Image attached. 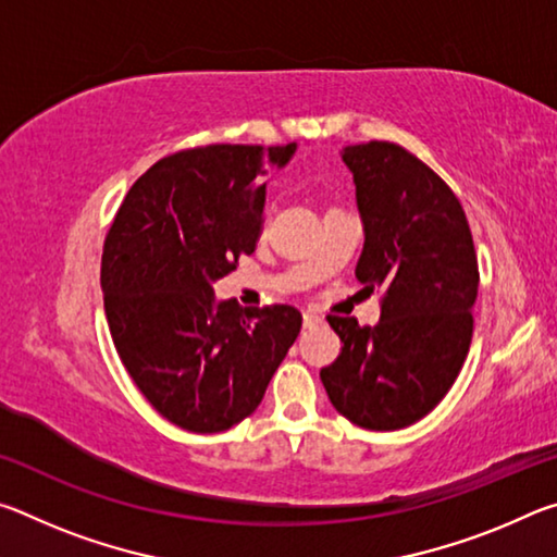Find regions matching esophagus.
Masks as SVG:
<instances>
[{"label":"esophagus","instance_id":"1","mask_svg":"<svg viewBox=\"0 0 557 557\" xmlns=\"http://www.w3.org/2000/svg\"><path fill=\"white\" fill-rule=\"evenodd\" d=\"M301 319H305V326H314V324L322 322V317L314 314V312H305V314H301Z\"/></svg>","mask_w":557,"mask_h":557}]
</instances>
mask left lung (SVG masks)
<instances>
[{
  "label": "left lung",
  "mask_w": 557,
  "mask_h": 557,
  "mask_svg": "<svg viewBox=\"0 0 557 557\" xmlns=\"http://www.w3.org/2000/svg\"><path fill=\"white\" fill-rule=\"evenodd\" d=\"M363 223L356 280L383 289L381 322L329 314L342 354L322 369L334 408L366 430H400L457 381L471 332L479 268L465 209L432 169L393 143L344 147Z\"/></svg>",
  "instance_id": "obj_1"
}]
</instances>
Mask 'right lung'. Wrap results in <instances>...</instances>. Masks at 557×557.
Returning a JSON list of instances; mask_svg holds the SVG:
<instances>
[{
	"label": "right lung",
	"mask_w": 557,
	"mask_h": 557,
	"mask_svg": "<svg viewBox=\"0 0 557 557\" xmlns=\"http://www.w3.org/2000/svg\"><path fill=\"white\" fill-rule=\"evenodd\" d=\"M297 145H209L137 178L102 248L112 342L152 408L188 432H221L258 408L301 329L289 305L215 299L260 238L270 169Z\"/></svg>",
	"instance_id": "1"
}]
</instances>
